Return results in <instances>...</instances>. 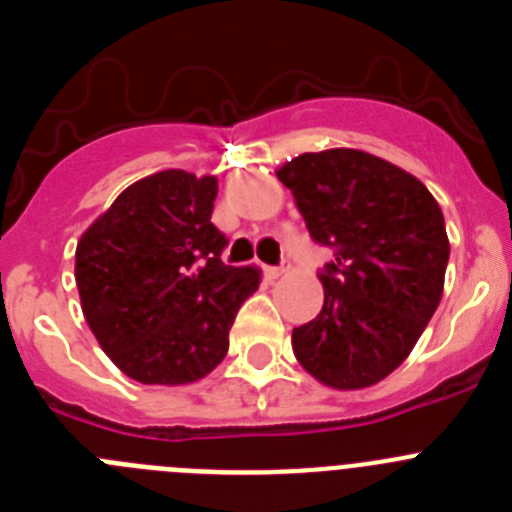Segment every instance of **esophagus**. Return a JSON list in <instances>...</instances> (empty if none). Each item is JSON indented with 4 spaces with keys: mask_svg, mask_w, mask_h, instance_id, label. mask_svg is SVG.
<instances>
[{
    "mask_svg": "<svg viewBox=\"0 0 512 512\" xmlns=\"http://www.w3.org/2000/svg\"><path fill=\"white\" fill-rule=\"evenodd\" d=\"M287 271H289V264H284V266H269V269H266V274H269L271 279H279V277H284Z\"/></svg>",
    "mask_w": 512,
    "mask_h": 512,
    "instance_id": "obj_1",
    "label": "esophagus"
}]
</instances>
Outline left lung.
<instances>
[{
    "label": "left lung",
    "mask_w": 512,
    "mask_h": 512,
    "mask_svg": "<svg viewBox=\"0 0 512 512\" xmlns=\"http://www.w3.org/2000/svg\"><path fill=\"white\" fill-rule=\"evenodd\" d=\"M277 176L312 238L336 248L323 310L292 330V351L325 387H372L408 359L441 302V207L413 174L356 148L302 153Z\"/></svg>",
    "instance_id": "8db88e82"
}]
</instances>
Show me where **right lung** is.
<instances>
[{
  "instance_id": "add662e5",
  "label": "right lung",
  "mask_w": 512,
  "mask_h": 512,
  "mask_svg": "<svg viewBox=\"0 0 512 512\" xmlns=\"http://www.w3.org/2000/svg\"><path fill=\"white\" fill-rule=\"evenodd\" d=\"M217 176H143L81 233L74 277L102 351L140 384L200 382L228 354L235 312L261 269L225 266L210 223Z\"/></svg>"
}]
</instances>
